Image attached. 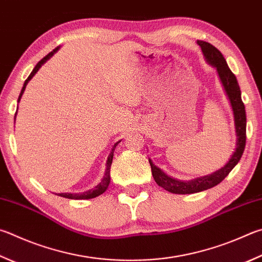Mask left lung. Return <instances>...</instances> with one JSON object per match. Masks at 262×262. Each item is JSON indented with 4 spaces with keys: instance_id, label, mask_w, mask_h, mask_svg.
Returning a JSON list of instances; mask_svg holds the SVG:
<instances>
[{
    "instance_id": "1",
    "label": "left lung",
    "mask_w": 262,
    "mask_h": 262,
    "mask_svg": "<svg viewBox=\"0 0 262 262\" xmlns=\"http://www.w3.org/2000/svg\"><path fill=\"white\" fill-rule=\"evenodd\" d=\"M197 43L201 46L203 54L208 63L216 68L219 77H220L223 87H225L228 97H229L235 117L237 144L236 150L232 154L231 158L221 169L216 170V172H214L211 175H206V177L198 178L191 181H180L167 177L158 167H156L149 159L152 177H154L157 184L172 193H194L215 187L221 181L225 180V178L228 177V174L231 172V169L238 164L239 159L243 156L246 143V112L244 103L242 101L239 84L237 82L235 74L231 72V70L228 66L225 57H223L220 50L205 41L199 40L197 41Z\"/></svg>"
}]
</instances>
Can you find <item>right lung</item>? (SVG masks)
I'll return each mask as SVG.
<instances>
[{
    "label": "right lung",
    "instance_id": "obj_1",
    "mask_svg": "<svg viewBox=\"0 0 262 262\" xmlns=\"http://www.w3.org/2000/svg\"><path fill=\"white\" fill-rule=\"evenodd\" d=\"M57 50H58V47H57V48H55L51 52H49V54L47 55L46 57H43V58H42V59L39 61V63L36 64L35 68L33 69L32 73H31L30 75H28V78L25 80V83H24V85H23V89H21V92H20V95H19V97H18V102L20 101L21 95L24 94V90H25V88H26V84H27L28 81H30V80L33 78V75H34V74L37 72V71H39V69L41 68L42 64H45L46 61L48 60V59L50 58V57H51L52 55H54ZM15 119H16V115H15ZM118 143H119V142H118ZM118 143L115 144V146H113V149H112V151H111V154L108 155V157H107L105 174H104L103 180L96 185V187L93 188V189H90V190H88V191L81 192V193H59L58 196L69 198V199H92V198H95V197L99 196V194H102L103 192H105V190L107 189L108 184H110V174H111V173H110V169H111L112 159H113V152H115V149H116V146L118 145Z\"/></svg>",
    "mask_w": 262,
    "mask_h": 262
}]
</instances>
